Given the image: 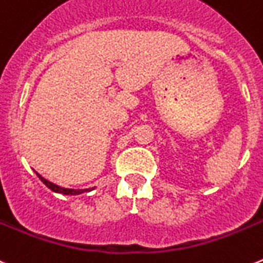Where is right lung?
Instances as JSON below:
<instances>
[{"instance_id": "1", "label": "right lung", "mask_w": 263, "mask_h": 263, "mask_svg": "<svg viewBox=\"0 0 263 263\" xmlns=\"http://www.w3.org/2000/svg\"><path fill=\"white\" fill-rule=\"evenodd\" d=\"M36 173V172H35ZM36 176L39 177L40 181L43 182L44 184H46L47 187L51 189L52 191H55V193H59V194H64V195H79V194H82V193H87V191H91L94 190L93 189H84V190H73V189H65V187H60V186H58V184L55 183H52V182L47 181L46 178H43V177L40 176V174H37L36 173Z\"/></svg>"}]
</instances>
